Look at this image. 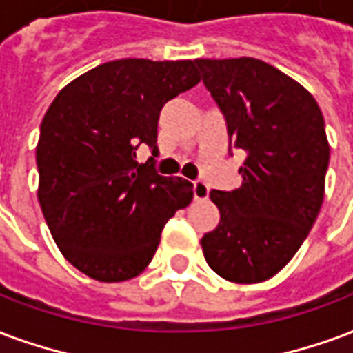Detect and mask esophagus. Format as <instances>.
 <instances>
[{"instance_id": "34e87169", "label": "esophagus", "mask_w": 353, "mask_h": 353, "mask_svg": "<svg viewBox=\"0 0 353 353\" xmlns=\"http://www.w3.org/2000/svg\"><path fill=\"white\" fill-rule=\"evenodd\" d=\"M192 192H194V200L202 202V200H208V196H210V187L198 179V181L192 183Z\"/></svg>"}]
</instances>
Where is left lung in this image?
<instances>
[{
    "instance_id": "obj_1",
    "label": "left lung",
    "mask_w": 353,
    "mask_h": 353,
    "mask_svg": "<svg viewBox=\"0 0 353 353\" xmlns=\"http://www.w3.org/2000/svg\"><path fill=\"white\" fill-rule=\"evenodd\" d=\"M194 63L226 121L228 155H247L241 187L210 192L221 221L200 241L203 256L226 281L262 283L292 260L322 208L330 166L322 110L296 80L254 57Z\"/></svg>"
}]
</instances>
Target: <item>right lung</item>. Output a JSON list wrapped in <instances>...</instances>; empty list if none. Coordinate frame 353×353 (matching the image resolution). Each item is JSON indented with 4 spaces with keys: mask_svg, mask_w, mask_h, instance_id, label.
Instances as JSON below:
<instances>
[{
    "mask_svg": "<svg viewBox=\"0 0 353 353\" xmlns=\"http://www.w3.org/2000/svg\"><path fill=\"white\" fill-rule=\"evenodd\" d=\"M200 82L194 61L117 59L57 93L41 123L39 203L54 241L101 283L140 275L192 183L155 168L163 106ZM152 157L136 163L138 147Z\"/></svg>",
    "mask_w": 353,
    "mask_h": 353,
    "instance_id": "1",
    "label": "right lung"
}]
</instances>
